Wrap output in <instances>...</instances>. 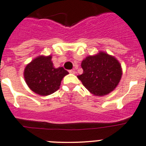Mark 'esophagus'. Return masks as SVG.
<instances>
[{
    "mask_svg": "<svg viewBox=\"0 0 146 146\" xmlns=\"http://www.w3.org/2000/svg\"><path fill=\"white\" fill-rule=\"evenodd\" d=\"M69 73H71V74H75V73H76V71H75V70H69Z\"/></svg>",
    "mask_w": 146,
    "mask_h": 146,
    "instance_id": "34e87169",
    "label": "esophagus"
}]
</instances>
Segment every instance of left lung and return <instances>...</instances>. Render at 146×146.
Wrapping results in <instances>:
<instances>
[{
	"instance_id": "left-lung-1",
	"label": "left lung",
	"mask_w": 146,
	"mask_h": 146,
	"mask_svg": "<svg viewBox=\"0 0 146 146\" xmlns=\"http://www.w3.org/2000/svg\"><path fill=\"white\" fill-rule=\"evenodd\" d=\"M83 74L78 78L89 92L103 96L115 90L122 77L121 63L114 56L100 51L83 60Z\"/></svg>"
}]
</instances>
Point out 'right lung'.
Masks as SVG:
<instances>
[{
  "instance_id": "add662e5",
  "label": "right lung",
  "mask_w": 146,
  "mask_h": 146,
  "mask_svg": "<svg viewBox=\"0 0 146 146\" xmlns=\"http://www.w3.org/2000/svg\"><path fill=\"white\" fill-rule=\"evenodd\" d=\"M52 56H39L27 64L24 69V78L32 91L40 96L52 94L60 88L63 78L68 72L63 67L55 68Z\"/></svg>"
}]
</instances>
